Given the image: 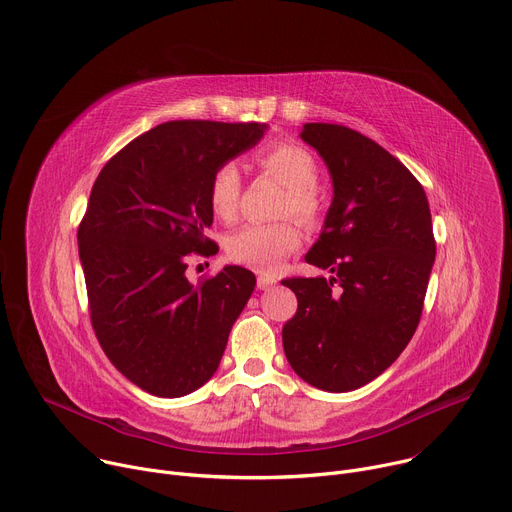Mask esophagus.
<instances>
[{
	"label": "esophagus",
	"mask_w": 512,
	"mask_h": 512,
	"mask_svg": "<svg viewBox=\"0 0 512 512\" xmlns=\"http://www.w3.org/2000/svg\"><path fill=\"white\" fill-rule=\"evenodd\" d=\"M256 282H258V289H260V291H266V289H270L272 285H276V280H274L272 276H268V274H260Z\"/></svg>",
	"instance_id": "obj_1"
}]
</instances>
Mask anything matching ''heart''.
<instances>
[{
  "instance_id": "heart-1",
  "label": "heart",
  "mask_w": 512,
  "mask_h": 512,
  "mask_svg": "<svg viewBox=\"0 0 512 512\" xmlns=\"http://www.w3.org/2000/svg\"><path fill=\"white\" fill-rule=\"evenodd\" d=\"M264 173L287 189L282 199L280 215H295L305 223L319 217V166L315 158L295 142H276L256 156ZM242 195V177L234 162L221 164L209 181V207L215 217L232 221L238 213ZM301 246V232L293 221L282 223H252L242 227L225 244L227 258L248 266L256 272H276Z\"/></svg>"
}]
</instances>
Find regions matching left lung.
Masks as SVG:
<instances>
[{
	"label": "left lung",
	"mask_w": 512,
	"mask_h": 512,
	"mask_svg": "<svg viewBox=\"0 0 512 512\" xmlns=\"http://www.w3.org/2000/svg\"><path fill=\"white\" fill-rule=\"evenodd\" d=\"M301 138L333 181L323 232L305 260L333 276L282 280L299 301L282 346L305 382L348 392L380 376L419 325L435 260L431 211L411 170L364 134L305 124Z\"/></svg>",
	"instance_id": "1"
}]
</instances>
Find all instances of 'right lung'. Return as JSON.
I'll return each instance as SVG.
<instances>
[{
    "label": "right lung",
    "mask_w": 512,
    "mask_h": 512,
    "mask_svg": "<svg viewBox=\"0 0 512 512\" xmlns=\"http://www.w3.org/2000/svg\"><path fill=\"white\" fill-rule=\"evenodd\" d=\"M266 124L166 122L111 156L77 240L91 325L109 362L142 390L177 399L217 370L256 276L225 266L191 285L195 252H217L209 181L264 136Z\"/></svg>",
    "instance_id": "obj_1"
}]
</instances>
